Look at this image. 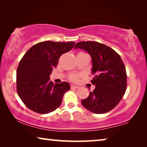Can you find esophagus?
<instances>
[{
  "label": "esophagus",
  "instance_id": "1",
  "mask_svg": "<svg viewBox=\"0 0 147 147\" xmlns=\"http://www.w3.org/2000/svg\"><path fill=\"white\" fill-rule=\"evenodd\" d=\"M71 88H76V89H78V88H79L80 87L78 86H74V85H71Z\"/></svg>",
  "mask_w": 147,
  "mask_h": 147
}]
</instances>
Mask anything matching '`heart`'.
Listing matches in <instances>:
<instances>
[{
  "label": "heart",
  "mask_w": 147,
  "mask_h": 147,
  "mask_svg": "<svg viewBox=\"0 0 147 147\" xmlns=\"http://www.w3.org/2000/svg\"><path fill=\"white\" fill-rule=\"evenodd\" d=\"M78 78H79V75L78 74H72L69 77V79L73 82H77Z\"/></svg>",
  "instance_id": "heart-1"
}]
</instances>
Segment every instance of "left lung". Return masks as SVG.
Segmentation results:
<instances>
[{"instance_id":"left-lung-1","label":"left lung","mask_w":147,"mask_h":147,"mask_svg":"<svg viewBox=\"0 0 147 147\" xmlns=\"http://www.w3.org/2000/svg\"><path fill=\"white\" fill-rule=\"evenodd\" d=\"M75 49L87 51L92 61V84L96 86L86 99L84 108L95 114H103L115 108L126 88V68L120 56L114 49L96 41H81Z\"/></svg>"}]
</instances>
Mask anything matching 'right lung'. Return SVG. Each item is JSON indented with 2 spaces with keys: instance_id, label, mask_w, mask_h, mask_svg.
<instances>
[{
  "instance_id": "add662e5",
  "label": "right lung",
  "mask_w": 147,
  "mask_h": 147,
  "mask_svg": "<svg viewBox=\"0 0 147 147\" xmlns=\"http://www.w3.org/2000/svg\"><path fill=\"white\" fill-rule=\"evenodd\" d=\"M74 42H40L30 48L22 58L17 71V90L27 108L39 114H48L61 105L68 82L54 84L49 76L62 54L74 47Z\"/></svg>"
}]
</instances>
